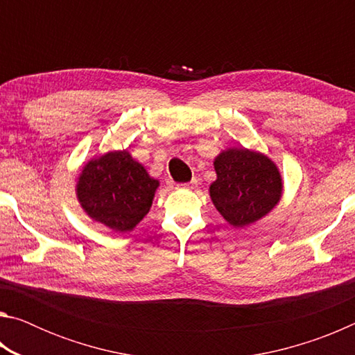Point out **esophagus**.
Segmentation results:
<instances>
[{"label":"esophagus","instance_id":"34e87169","mask_svg":"<svg viewBox=\"0 0 355 355\" xmlns=\"http://www.w3.org/2000/svg\"><path fill=\"white\" fill-rule=\"evenodd\" d=\"M178 188H182V189H194V188H197V180H191V182H188V183L178 184Z\"/></svg>","mask_w":355,"mask_h":355}]
</instances>
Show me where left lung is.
<instances>
[{"label":"left lung","mask_w":355,"mask_h":355,"mask_svg":"<svg viewBox=\"0 0 355 355\" xmlns=\"http://www.w3.org/2000/svg\"><path fill=\"white\" fill-rule=\"evenodd\" d=\"M214 169L218 180L209 186V196L232 225H249L279 203L282 178L268 156L245 148H230L216 158Z\"/></svg>","instance_id":"8db88e82"}]
</instances>
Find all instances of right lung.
I'll return each mask as SVG.
<instances>
[{
	"mask_svg": "<svg viewBox=\"0 0 355 355\" xmlns=\"http://www.w3.org/2000/svg\"><path fill=\"white\" fill-rule=\"evenodd\" d=\"M158 180L128 152H111L89 161L78 182V199L94 220L111 230H133L152 207Z\"/></svg>",
	"mask_w": 355,
	"mask_h": 355,
	"instance_id": "obj_1",
	"label": "right lung"
}]
</instances>
